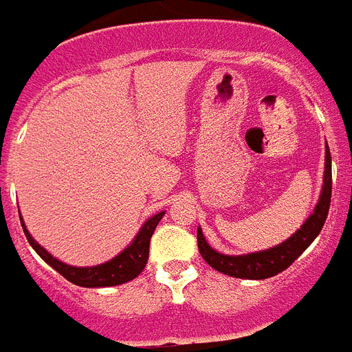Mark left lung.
I'll use <instances>...</instances> for the list:
<instances>
[{"instance_id": "left-lung-1", "label": "left lung", "mask_w": 352, "mask_h": 352, "mask_svg": "<svg viewBox=\"0 0 352 352\" xmlns=\"http://www.w3.org/2000/svg\"><path fill=\"white\" fill-rule=\"evenodd\" d=\"M331 190H333V177H331V151L329 146H325V171H324V186L322 193L315 206V211L311 213L309 219L302 224L296 233L284 241L282 244L271 248V250L248 253V255H222L215 251L206 242L202 230H197V244L201 251L202 258L213 267L221 271L224 275L235 276V278L248 280H264L275 276L287 270L302 253L315 241L318 233L324 228L331 206Z\"/></svg>"}]
</instances>
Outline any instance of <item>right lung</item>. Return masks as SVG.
<instances>
[{
  "label": "right lung",
  "instance_id": "obj_1",
  "mask_svg": "<svg viewBox=\"0 0 352 352\" xmlns=\"http://www.w3.org/2000/svg\"><path fill=\"white\" fill-rule=\"evenodd\" d=\"M162 217H164V211L148 219L126 250L121 251L119 255L104 262V264L92 265V267H74V265H68L61 260H57L56 256L50 255L45 248H41L34 241L32 235L28 233V230L23 224V219L21 226L28 244L32 245L37 255L41 256L48 265H52L59 275L70 280L72 284L81 285V287H110V285L130 282V280L141 275V271L144 270L148 262V255H150V239Z\"/></svg>",
  "mask_w": 352,
  "mask_h": 352
}]
</instances>
